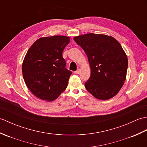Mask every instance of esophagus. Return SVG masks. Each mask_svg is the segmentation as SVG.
<instances>
[{
    "label": "esophagus",
    "mask_w": 147,
    "mask_h": 147,
    "mask_svg": "<svg viewBox=\"0 0 147 147\" xmlns=\"http://www.w3.org/2000/svg\"><path fill=\"white\" fill-rule=\"evenodd\" d=\"M80 73H81L80 69H78L76 71H74V73H75V74H80Z\"/></svg>",
    "instance_id": "34e87169"
}]
</instances>
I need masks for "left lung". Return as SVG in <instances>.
<instances>
[{"mask_svg":"<svg viewBox=\"0 0 147 147\" xmlns=\"http://www.w3.org/2000/svg\"><path fill=\"white\" fill-rule=\"evenodd\" d=\"M74 40L86 53L91 69L86 89L100 100L113 97L124 85L128 65L120 43L112 36L94 33L75 36Z\"/></svg>","mask_w":147,"mask_h":147,"instance_id":"1","label":"left lung"}]
</instances>
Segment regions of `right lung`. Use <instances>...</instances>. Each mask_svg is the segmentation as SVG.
Listing matches in <instances>:
<instances>
[{
    "instance_id": "obj_1",
    "label": "right lung",
    "mask_w": 147,
    "mask_h": 147,
    "mask_svg": "<svg viewBox=\"0 0 147 147\" xmlns=\"http://www.w3.org/2000/svg\"><path fill=\"white\" fill-rule=\"evenodd\" d=\"M69 41L65 36L43 37L28 51L22 72L27 87L36 97L52 101L67 88L72 72L65 68L62 52Z\"/></svg>"
}]
</instances>
